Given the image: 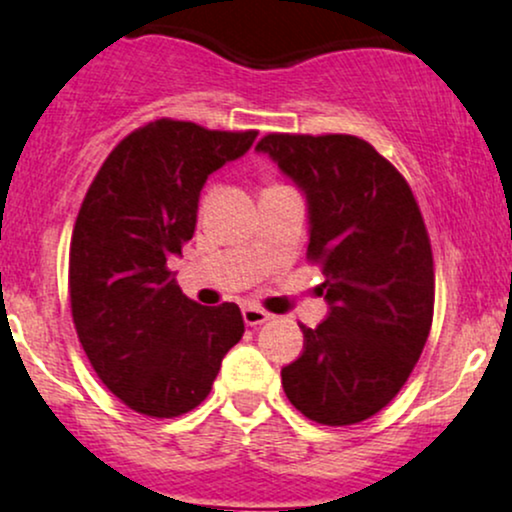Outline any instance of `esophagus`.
Here are the masks:
<instances>
[{
	"instance_id": "34e87169",
	"label": "esophagus",
	"mask_w": 512,
	"mask_h": 512,
	"mask_svg": "<svg viewBox=\"0 0 512 512\" xmlns=\"http://www.w3.org/2000/svg\"><path fill=\"white\" fill-rule=\"evenodd\" d=\"M269 317H272V315H269L267 310L257 308V305H245V308H243V320H245V325H250V327L262 325V322H267Z\"/></svg>"
}]
</instances>
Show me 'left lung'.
Masks as SVG:
<instances>
[{
	"label": "left lung",
	"mask_w": 512,
	"mask_h": 512,
	"mask_svg": "<svg viewBox=\"0 0 512 512\" xmlns=\"http://www.w3.org/2000/svg\"><path fill=\"white\" fill-rule=\"evenodd\" d=\"M308 204V257L327 317L301 325L281 368L289 402L325 426L370 419L407 383L433 322V255L419 204L390 161L351 134H267L257 144Z\"/></svg>",
	"instance_id": "8db88e82"
}]
</instances>
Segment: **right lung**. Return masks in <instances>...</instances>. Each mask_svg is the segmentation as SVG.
<instances>
[{"label":"right lung","instance_id":"obj_1","mask_svg":"<svg viewBox=\"0 0 512 512\" xmlns=\"http://www.w3.org/2000/svg\"><path fill=\"white\" fill-rule=\"evenodd\" d=\"M255 137L149 122L110 151L88 187L69 248L74 327L103 385L139 414L170 419L202 404L243 337L238 305L187 298L168 260L195 236L204 182Z\"/></svg>","mask_w":512,"mask_h":512}]
</instances>
